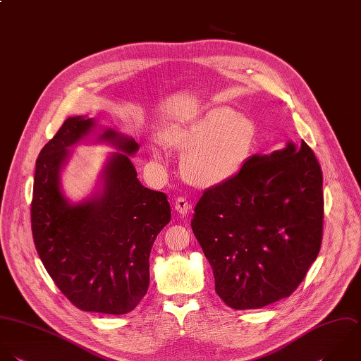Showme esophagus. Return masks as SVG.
<instances>
[{
    "label": "esophagus",
    "mask_w": 361,
    "mask_h": 361,
    "mask_svg": "<svg viewBox=\"0 0 361 361\" xmlns=\"http://www.w3.org/2000/svg\"><path fill=\"white\" fill-rule=\"evenodd\" d=\"M174 208H176V211L180 215H185L188 212V209H190V204H188V201L184 197H178L176 200V202H174Z\"/></svg>",
    "instance_id": "esophagus-1"
}]
</instances>
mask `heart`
I'll return each mask as SVG.
<instances>
[{
  "label": "heart",
  "mask_w": 361,
  "mask_h": 361,
  "mask_svg": "<svg viewBox=\"0 0 361 361\" xmlns=\"http://www.w3.org/2000/svg\"><path fill=\"white\" fill-rule=\"evenodd\" d=\"M255 137L256 126L249 118L222 106L166 135L171 147L185 150L181 171L200 187L219 185L235 177L245 166ZM153 157L161 160V153L153 149Z\"/></svg>",
  "instance_id": "heart-1"
}]
</instances>
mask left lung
<instances>
[{"label": "left lung", "mask_w": 361, "mask_h": 361, "mask_svg": "<svg viewBox=\"0 0 361 361\" xmlns=\"http://www.w3.org/2000/svg\"><path fill=\"white\" fill-rule=\"evenodd\" d=\"M322 183L302 140L253 154L235 177L204 191L191 228L228 307L259 310L297 290L321 250Z\"/></svg>", "instance_id": "1"}]
</instances>
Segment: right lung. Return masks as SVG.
Instances as JSON below:
<instances>
[{
	"instance_id": "add662e5",
	"label": "right lung",
	"mask_w": 361,
	"mask_h": 361,
	"mask_svg": "<svg viewBox=\"0 0 361 361\" xmlns=\"http://www.w3.org/2000/svg\"><path fill=\"white\" fill-rule=\"evenodd\" d=\"M92 118H67L36 160L30 222L37 255L63 295L78 310L123 315L136 308L149 287V256L170 222L167 195L140 184L129 156L139 145L114 129L99 140L114 153L102 170V190L70 204L60 190L68 147L94 128Z\"/></svg>"
}]
</instances>
